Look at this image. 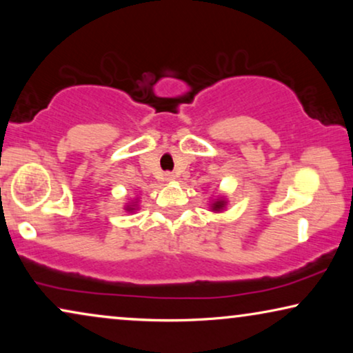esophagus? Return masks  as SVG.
Instances as JSON below:
<instances>
[{
    "label": "esophagus",
    "instance_id": "obj_1",
    "mask_svg": "<svg viewBox=\"0 0 353 353\" xmlns=\"http://www.w3.org/2000/svg\"><path fill=\"white\" fill-rule=\"evenodd\" d=\"M173 178H175V175H173V173H165V180L167 181H172Z\"/></svg>",
    "mask_w": 353,
    "mask_h": 353
}]
</instances>
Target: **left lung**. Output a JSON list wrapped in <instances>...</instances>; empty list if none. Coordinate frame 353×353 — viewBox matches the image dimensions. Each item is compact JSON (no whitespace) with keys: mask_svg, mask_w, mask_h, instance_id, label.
<instances>
[{"mask_svg":"<svg viewBox=\"0 0 353 353\" xmlns=\"http://www.w3.org/2000/svg\"><path fill=\"white\" fill-rule=\"evenodd\" d=\"M223 207H225V202L223 201L214 202V210H220V209H223Z\"/></svg>","mask_w":353,"mask_h":353,"instance_id":"obj_1","label":"left lung"}]
</instances>
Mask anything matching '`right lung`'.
<instances>
[{"label":"right lung","mask_w":353,"mask_h":353,"mask_svg":"<svg viewBox=\"0 0 353 353\" xmlns=\"http://www.w3.org/2000/svg\"><path fill=\"white\" fill-rule=\"evenodd\" d=\"M130 210H133V209H132V207H130Z\"/></svg>","instance_id":"1"}]
</instances>
